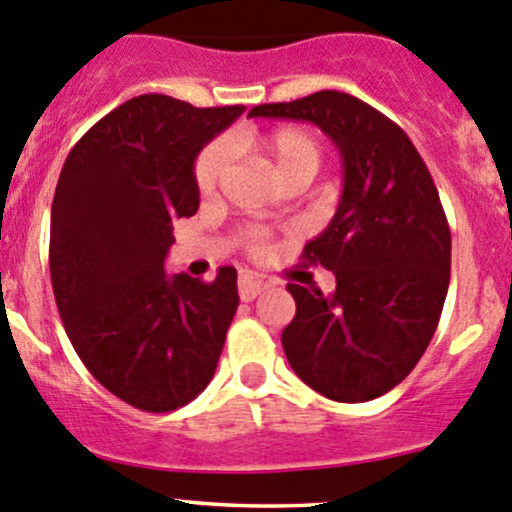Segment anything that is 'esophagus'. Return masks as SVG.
Here are the masks:
<instances>
[{
  "label": "esophagus",
  "mask_w": 512,
  "mask_h": 512,
  "mask_svg": "<svg viewBox=\"0 0 512 512\" xmlns=\"http://www.w3.org/2000/svg\"><path fill=\"white\" fill-rule=\"evenodd\" d=\"M266 288H268V281L266 278L258 276V273H254V271L239 273V295H241V300H246V303H249V300H254L256 295H261Z\"/></svg>",
  "instance_id": "obj_1"
}]
</instances>
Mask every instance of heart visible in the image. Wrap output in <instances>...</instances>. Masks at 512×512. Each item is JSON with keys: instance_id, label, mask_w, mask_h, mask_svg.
<instances>
[{"instance_id": "heart-1", "label": "heart", "mask_w": 512, "mask_h": 512, "mask_svg": "<svg viewBox=\"0 0 512 512\" xmlns=\"http://www.w3.org/2000/svg\"><path fill=\"white\" fill-rule=\"evenodd\" d=\"M244 145L246 150L254 152L256 157H261L271 167V172L281 184H308L310 179L318 175L325 157L320 140L310 130L295 128V125H283V128L271 130V133L246 138ZM229 162L231 155L224 142H212L209 147H204L202 155L197 157V165H194V182H197L199 194L212 197L217 192L219 182L229 170ZM249 249L254 256L268 254V239L263 231H251Z\"/></svg>"}]
</instances>
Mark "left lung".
<instances>
[{
    "mask_svg": "<svg viewBox=\"0 0 512 512\" xmlns=\"http://www.w3.org/2000/svg\"><path fill=\"white\" fill-rule=\"evenodd\" d=\"M251 118L313 123L342 157L328 229L303 249L335 291L288 283L295 318L281 342L293 372L335 402L397 387L429 347L451 278V231L424 160L397 123L340 91L266 103Z\"/></svg>",
    "mask_w": 512,
    "mask_h": 512,
    "instance_id": "1",
    "label": "left lung"
}]
</instances>
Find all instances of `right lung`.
I'll use <instances>...</instances> for the list:
<instances>
[{
	"instance_id": "obj_1",
	"label": "right lung",
	"mask_w": 512,
	"mask_h": 512,
	"mask_svg": "<svg viewBox=\"0 0 512 512\" xmlns=\"http://www.w3.org/2000/svg\"><path fill=\"white\" fill-rule=\"evenodd\" d=\"M244 110L147 93L100 118L63 162L49 244L63 328L88 372L142 412L204 392L239 308L236 268L204 283L170 276L165 256L175 221L199 209V150Z\"/></svg>"
}]
</instances>
